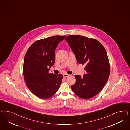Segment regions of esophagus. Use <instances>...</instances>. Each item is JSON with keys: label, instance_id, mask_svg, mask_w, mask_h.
<instances>
[{"label": "esophagus", "instance_id": "obj_1", "mask_svg": "<svg viewBox=\"0 0 130 130\" xmlns=\"http://www.w3.org/2000/svg\"><path fill=\"white\" fill-rule=\"evenodd\" d=\"M69 76H70V75H68V74H63V77H64V78L67 77H68Z\"/></svg>", "mask_w": 130, "mask_h": 130}]
</instances>
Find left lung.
Returning <instances> with one entry per match:
<instances>
[{
	"mask_svg": "<svg viewBox=\"0 0 130 130\" xmlns=\"http://www.w3.org/2000/svg\"><path fill=\"white\" fill-rule=\"evenodd\" d=\"M77 62L86 64V74L75 76V84L71 86L75 95L84 99L96 96L107 83L110 65L104 47L96 39L81 35H69L66 39Z\"/></svg>",
	"mask_w": 130,
	"mask_h": 130,
	"instance_id": "8db88e82",
	"label": "left lung"
}]
</instances>
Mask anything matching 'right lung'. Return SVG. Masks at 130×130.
<instances>
[{
	"label": "right lung",
	"instance_id": "add662e5",
	"mask_svg": "<svg viewBox=\"0 0 130 130\" xmlns=\"http://www.w3.org/2000/svg\"><path fill=\"white\" fill-rule=\"evenodd\" d=\"M66 36H54L36 41L25 54L23 73L29 90L39 98L46 99L54 95L62 83V74H49L55 63V51Z\"/></svg>",
	"mask_w": 130,
	"mask_h": 130
}]
</instances>
